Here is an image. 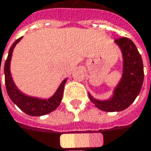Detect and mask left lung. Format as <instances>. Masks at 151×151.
<instances>
[{"mask_svg":"<svg viewBox=\"0 0 151 151\" xmlns=\"http://www.w3.org/2000/svg\"><path fill=\"white\" fill-rule=\"evenodd\" d=\"M123 54V77L114 90L111 99L98 100L89 93L91 101L104 111H121L128 108L139 94L144 82L142 57L132 40L123 37L115 40Z\"/></svg>","mask_w":151,"mask_h":151,"instance_id":"obj_1","label":"left lung"}]
</instances>
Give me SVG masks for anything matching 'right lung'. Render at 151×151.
<instances>
[{
	"label": "right lung",
	"mask_w": 151,
	"mask_h": 151,
	"mask_svg": "<svg viewBox=\"0 0 151 151\" xmlns=\"http://www.w3.org/2000/svg\"><path fill=\"white\" fill-rule=\"evenodd\" d=\"M21 39H22V37L19 38L18 40H16L14 42V44L9 49L7 60L5 62L4 73H5V85H6L7 92L10 99L26 114L30 115V116H43V115H46V114L52 112L60 105V104L61 102L62 97H63L64 86L66 82V78L62 81L60 87L53 94V96L48 99H37V98H33V97H29V96H27L24 93H22L21 91L16 87L15 84L14 83L12 76H11V73H10V61H11V58H12V53H13L14 47Z\"/></svg>",
	"instance_id": "add662e5"
}]
</instances>
